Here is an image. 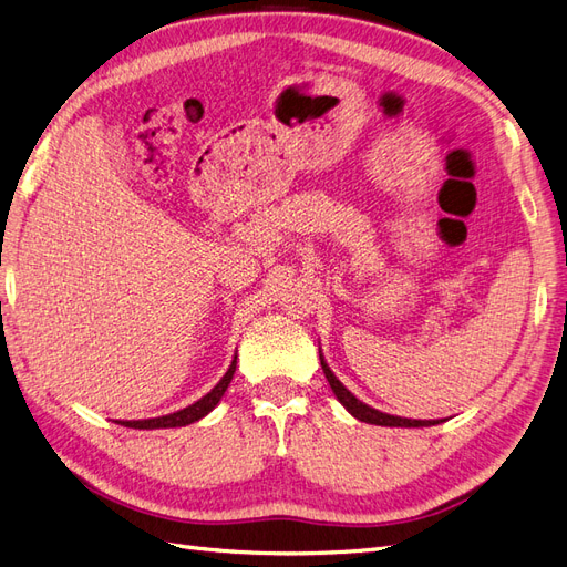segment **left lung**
Instances as JSON below:
<instances>
[{
    "instance_id": "obj_1",
    "label": "left lung",
    "mask_w": 567,
    "mask_h": 567,
    "mask_svg": "<svg viewBox=\"0 0 567 567\" xmlns=\"http://www.w3.org/2000/svg\"><path fill=\"white\" fill-rule=\"evenodd\" d=\"M319 359H321V369H323V373H326V381H329V385H331L333 394L338 398V402H340L342 406H346L357 421H364V423H371V425H388V427H427V425H437V423H442V419L421 421V419H402V416L383 414V411H379V409H373V406L364 404L362 400H357L354 394H352L346 385H342V383L336 379V373L331 371V367H329V364H326V359H323L321 350H319Z\"/></svg>"
}]
</instances>
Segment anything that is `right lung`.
Segmentation results:
<instances>
[{
    "mask_svg": "<svg viewBox=\"0 0 567 567\" xmlns=\"http://www.w3.org/2000/svg\"><path fill=\"white\" fill-rule=\"evenodd\" d=\"M234 371H236V357L231 359L227 373L221 375L219 383L208 394H203L198 402L175 411V414L158 416V419H144V421H115V423L125 425V427H136V431H156V427H182V425H188V423H196L203 416H208L210 411L219 404L221 394L227 392V388H229V383L234 379Z\"/></svg>",
    "mask_w": 567,
    "mask_h": 567,
    "instance_id": "obj_1",
    "label": "right lung"
}]
</instances>
